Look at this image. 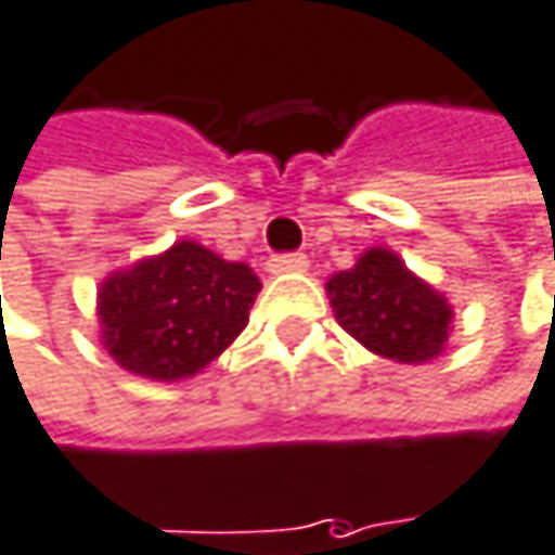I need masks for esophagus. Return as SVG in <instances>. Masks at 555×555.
Segmentation results:
<instances>
[{
	"label": "esophagus",
	"mask_w": 555,
	"mask_h": 555,
	"mask_svg": "<svg viewBox=\"0 0 555 555\" xmlns=\"http://www.w3.org/2000/svg\"><path fill=\"white\" fill-rule=\"evenodd\" d=\"M308 257L305 254H276L270 260V273H305Z\"/></svg>",
	"instance_id": "1"
}]
</instances>
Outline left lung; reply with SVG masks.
<instances>
[{
	"mask_svg": "<svg viewBox=\"0 0 555 555\" xmlns=\"http://www.w3.org/2000/svg\"><path fill=\"white\" fill-rule=\"evenodd\" d=\"M327 288L339 327L384 359L428 362L448 339L451 308L390 250H369Z\"/></svg>",
	"mask_w": 555,
	"mask_h": 555,
	"instance_id": "8db88e82",
	"label": "left lung"
}]
</instances>
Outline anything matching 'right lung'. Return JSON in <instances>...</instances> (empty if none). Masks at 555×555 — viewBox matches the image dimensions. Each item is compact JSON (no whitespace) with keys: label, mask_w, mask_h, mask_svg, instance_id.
Returning <instances> with one entry per match:
<instances>
[{"label":"right lung","mask_w":555,"mask_h":555,"mask_svg":"<svg viewBox=\"0 0 555 555\" xmlns=\"http://www.w3.org/2000/svg\"><path fill=\"white\" fill-rule=\"evenodd\" d=\"M257 292L250 267L180 241L101 285L104 346L142 378L196 375L247 327Z\"/></svg>","instance_id":"right-lung-1"}]
</instances>
